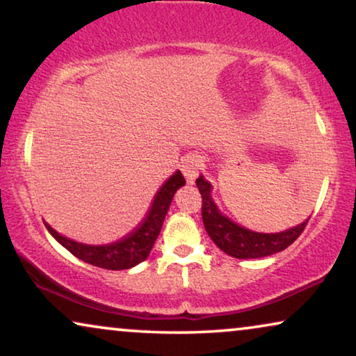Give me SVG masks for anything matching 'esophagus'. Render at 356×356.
<instances>
[{"instance_id":"1","label":"esophagus","mask_w":356,"mask_h":356,"mask_svg":"<svg viewBox=\"0 0 356 356\" xmlns=\"http://www.w3.org/2000/svg\"><path fill=\"white\" fill-rule=\"evenodd\" d=\"M202 167H204V160L201 155L193 154V155H188V157L183 159L181 172L184 175V178H186L188 184L194 183V179L197 178V175L202 170Z\"/></svg>"}]
</instances>
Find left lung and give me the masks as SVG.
<instances>
[{
	"instance_id": "1",
	"label": "left lung",
	"mask_w": 356,
	"mask_h": 356,
	"mask_svg": "<svg viewBox=\"0 0 356 356\" xmlns=\"http://www.w3.org/2000/svg\"><path fill=\"white\" fill-rule=\"evenodd\" d=\"M196 184L202 196V222L207 235L223 252L236 259H256L284 251L301 235L309 220L306 218L300 225L279 233L252 232L220 212L212 199V184L202 175H199Z\"/></svg>"
}]
</instances>
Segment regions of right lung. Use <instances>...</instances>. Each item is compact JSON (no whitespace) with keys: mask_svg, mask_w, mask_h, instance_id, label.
<instances>
[{"mask_svg":"<svg viewBox=\"0 0 356 356\" xmlns=\"http://www.w3.org/2000/svg\"><path fill=\"white\" fill-rule=\"evenodd\" d=\"M184 184H186V181H184L181 172L177 170L160 186L152 201V206H150L149 212L145 213L144 220L133 232L128 233V235L118 241L106 243V245H87V243H81L71 240L67 236H63L61 233L53 230L48 223L47 228L50 232V235L61 246H65L71 254L79 257L81 261L87 262V264L110 270L131 269V267L140 264V262L149 257L150 251L154 248V243L160 235V230H162L165 216H167L175 193L181 186H184Z\"/></svg>","mask_w":356,"mask_h":356,"instance_id":"right-lung-1","label":"right lung"}]
</instances>
